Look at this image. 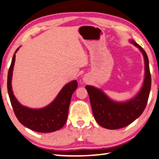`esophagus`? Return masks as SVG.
Segmentation results:
<instances>
[{
	"label": "esophagus",
	"mask_w": 159,
	"mask_h": 159,
	"mask_svg": "<svg viewBox=\"0 0 159 159\" xmlns=\"http://www.w3.org/2000/svg\"><path fill=\"white\" fill-rule=\"evenodd\" d=\"M84 81L85 83H88L89 82V79H87V78H85V79H84Z\"/></svg>",
	"instance_id": "1"
}]
</instances>
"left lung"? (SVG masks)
<instances>
[{"label":"left lung","instance_id":"8db88e82","mask_svg":"<svg viewBox=\"0 0 159 159\" xmlns=\"http://www.w3.org/2000/svg\"><path fill=\"white\" fill-rule=\"evenodd\" d=\"M129 42L142 52L145 64L143 83L135 97L127 101L116 102L110 99L100 89L93 86H86L94 119L98 124L107 129L122 128L135 121L144 111L148 99L151 86L148 58L139 44L133 40H129Z\"/></svg>","mask_w":159,"mask_h":159}]
</instances>
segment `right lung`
<instances>
[{
    "instance_id": "1",
    "label": "right lung",
    "mask_w": 159,
    "mask_h": 159,
    "mask_svg": "<svg viewBox=\"0 0 159 159\" xmlns=\"http://www.w3.org/2000/svg\"><path fill=\"white\" fill-rule=\"evenodd\" d=\"M16 50L8 70L7 88L8 96L17 119L28 128L38 133H52L62 128L68 118L71 97L78 87L76 80L68 83L62 87L55 99L48 106L39 109L30 108L20 104L13 95L12 75L15 63Z\"/></svg>"
}]
</instances>
